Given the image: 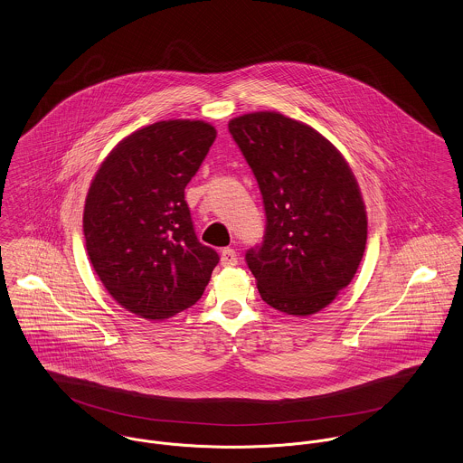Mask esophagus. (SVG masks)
I'll use <instances>...</instances> for the list:
<instances>
[{
	"instance_id": "1",
	"label": "esophagus",
	"mask_w": 463,
	"mask_h": 463,
	"mask_svg": "<svg viewBox=\"0 0 463 463\" xmlns=\"http://www.w3.org/2000/svg\"><path fill=\"white\" fill-rule=\"evenodd\" d=\"M237 262H239V255H237L235 250L224 248V250L221 251V265H224V267H233V265H237Z\"/></svg>"
}]
</instances>
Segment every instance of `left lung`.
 <instances>
[{
    "mask_svg": "<svg viewBox=\"0 0 463 463\" xmlns=\"http://www.w3.org/2000/svg\"><path fill=\"white\" fill-rule=\"evenodd\" d=\"M228 130L264 199V241L246 253L259 292L288 316L317 314L351 283L365 251L356 178L328 138L279 112L244 114Z\"/></svg>",
    "mask_w": 463,
    "mask_h": 463,
    "instance_id": "1",
    "label": "left lung"
}]
</instances>
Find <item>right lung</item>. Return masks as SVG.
Segmentation results:
<instances>
[{"label":"right lung","mask_w":463,"mask_h":463,"mask_svg":"<svg viewBox=\"0 0 463 463\" xmlns=\"http://www.w3.org/2000/svg\"><path fill=\"white\" fill-rule=\"evenodd\" d=\"M215 128L169 119L125 137L85 199V246L101 283L128 312L164 321L196 305L219 255L196 237L185 187Z\"/></svg>","instance_id":"right-lung-1"}]
</instances>
